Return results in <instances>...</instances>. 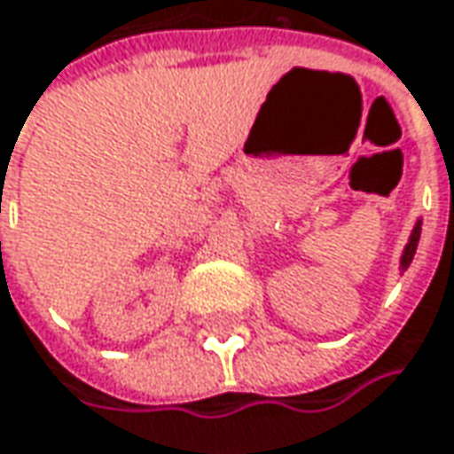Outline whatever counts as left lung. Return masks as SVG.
Instances as JSON below:
<instances>
[{"label":"left lung","mask_w":454,"mask_h":454,"mask_svg":"<svg viewBox=\"0 0 454 454\" xmlns=\"http://www.w3.org/2000/svg\"><path fill=\"white\" fill-rule=\"evenodd\" d=\"M419 233H422V223H417L414 226V233H411V239H409V244L404 248V256H402V269L411 264V259H414V254H417V244H419Z\"/></svg>","instance_id":"obj_1"}]
</instances>
